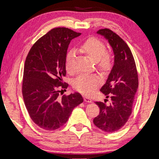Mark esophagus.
Wrapping results in <instances>:
<instances>
[{
	"label": "esophagus",
	"mask_w": 159,
	"mask_h": 159,
	"mask_svg": "<svg viewBox=\"0 0 159 159\" xmlns=\"http://www.w3.org/2000/svg\"><path fill=\"white\" fill-rule=\"evenodd\" d=\"M84 101L86 102H88V103L92 102V100H91V98H89L88 97H84Z\"/></svg>",
	"instance_id": "34e87169"
}]
</instances>
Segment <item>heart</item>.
<instances>
[{"instance_id":"b5f03b06","label":"heart","mask_w":159,"mask_h":159,"mask_svg":"<svg viewBox=\"0 0 159 159\" xmlns=\"http://www.w3.org/2000/svg\"><path fill=\"white\" fill-rule=\"evenodd\" d=\"M80 50L88 55L93 61L97 62L98 66L103 71L110 70L113 65V57L107 51L104 42L97 38L91 37L83 42L80 46ZM75 52L70 50L66 58V68L68 72L73 71V62ZM101 83V80L97 75L80 74L73 81V87L75 90L84 94H91Z\"/></svg>"}]
</instances>
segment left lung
<instances>
[{
    "mask_svg": "<svg viewBox=\"0 0 159 159\" xmlns=\"http://www.w3.org/2000/svg\"><path fill=\"white\" fill-rule=\"evenodd\" d=\"M110 44L115 55V62L105 84L100 91L110 97L109 105L97 102L99 115L93 119V123L102 130L113 133L119 130L128 120L133 110L135 95L138 87L137 68L133 55L121 37L109 29L97 32Z\"/></svg>",
    "mask_w": 159,
    "mask_h": 159,
    "instance_id": "8db88e82",
    "label": "left lung"
}]
</instances>
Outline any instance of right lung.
I'll list each match as a JSON object with an SVG mask.
<instances>
[{
	"label": "right lung",
	"mask_w": 159,
	"mask_h": 159,
	"mask_svg": "<svg viewBox=\"0 0 159 159\" xmlns=\"http://www.w3.org/2000/svg\"><path fill=\"white\" fill-rule=\"evenodd\" d=\"M68 28L51 30L32 47L24 68L22 94L31 119L45 130H55L68 121L73 109L84 102L75 92L60 97L68 84L66 58L71 40L80 36Z\"/></svg>",
	"instance_id": "1"
}]
</instances>
